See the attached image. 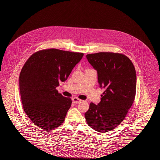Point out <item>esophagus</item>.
I'll use <instances>...</instances> for the list:
<instances>
[{"mask_svg": "<svg viewBox=\"0 0 160 160\" xmlns=\"http://www.w3.org/2000/svg\"><path fill=\"white\" fill-rule=\"evenodd\" d=\"M82 101V99H79V98H78L77 97H74V98H72V102L74 103H75V104H78V103H79V102H80Z\"/></svg>", "mask_w": 160, "mask_h": 160, "instance_id": "34e87169", "label": "esophagus"}]
</instances>
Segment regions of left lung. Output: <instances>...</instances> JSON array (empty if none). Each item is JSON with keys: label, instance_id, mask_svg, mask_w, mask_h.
Listing matches in <instances>:
<instances>
[{"label": "left lung", "instance_id": "8db88e82", "mask_svg": "<svg viewBox=\"0 0 160 160\" xmlns=\"http://www.w3.org/2000/svg\"><path fill=\"white\" fill-rule=\"evenodd\" d=\"M97 71L103 92L98 105L91 102L84 116L92 129L106 132L119 125L132 106L136 92V72L132 62L122 53L99 52L86 55Z\"/></svg>", "mask_w": 160, "mask_h": 160}]
</instances>
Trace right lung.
I'll list each match as a JSON object with an SVG mask.
<instances>
[{
	"label": "right lung",
	"mask_w": 160,
	"mask_h": 160,
	"mask_svg": "<svg viewBox=\"0 0 160 160\" xmlns=\"http://www.w3.org/2000/svg\"><path fill=\"white\" fill-rule=\"evenodd\" d=\"M83 55L45 49L32 54L23 65L19 77L23 110L41 129L50 131L64 122L72 100L62 96L56 88L59 82L68 78Z\"/></svg>",
	"instance_id": "obj_1"
}]
</instances>
